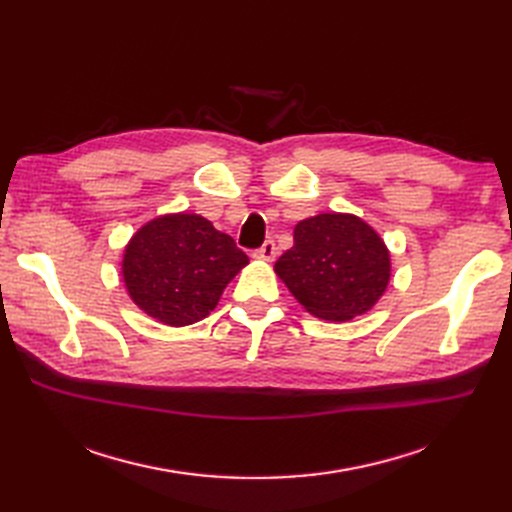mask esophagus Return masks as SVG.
Here are the masks:
<instances>
[{
  "mask_svg": "<svg viewBox=\"0 0 512 512\" xmlns=\"http://www.w3.org/2000/svg\"><path fill=\"white\" fill-rule=\"evenodd\" d=\"M275 254H277V245H275V241H265V243H262V247H260V250H256V258L258 260H267V262H271L273 258H275Z\"/></svg>",
  "mask_w": 512,
  "mask_h": 512,
  "instance_id": "34e87169",
  "label": "esophagus"
}]
</instances>
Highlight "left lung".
Returning a JSON list of instances; mask_svg holds the SVG:
<instances>
[{
  "instance_id": "obj_1",
  "label": "left lung",
  "mask_w": 512,
  "mask_h": 512,
  "mask_svg": "<svg viewBox=\"0 0 512 512\" xmlns=\"http://www.w3.org/2000/svg\"><path fill=\"white\" fill-rule=\"evenodd\" d=\"M294 245L275 262V275L305 312L346 322L374 307L391 282V252L354 213H318L294 226Z\"/></svg>"
}]
</instances>
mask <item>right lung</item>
<instances>
[{
  "mask_svg": "<svg viewBox=\"0 0 512 512\" xmlns=\"http://www.w3.org/2000/svg\"><path fill=\"white\" fill-rule=\"evenodd\" d=\"M247 262L232 237L203 215L164 213L130 237L121 280L147 316L166 327H188L213 312Z\"/></svg>",
  "mask_w": 512,
  "mask_h": 512,
  "instance_id": "right-lung-1",
  "label": "right lung"
}]
</instances>
